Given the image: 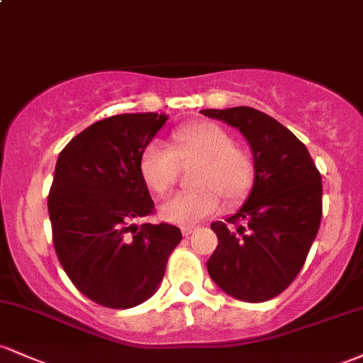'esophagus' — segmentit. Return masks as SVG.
<instances>
[{"label": "esophagus", "mask_w": 363, "mask_h": 363, "mask_svg": "<svg viewBox=\"0 0 363 363\" xmlns=\"http://www.w3.org/2000/svg\"><path fill=\"white\" fill-rule=\"evenodd\" d=\"M194 230H196L194 227H184V228H182V235H184V237H189L191 234H193Z\"/></svg>", "instance_id": "obj_1"}]
</instances>
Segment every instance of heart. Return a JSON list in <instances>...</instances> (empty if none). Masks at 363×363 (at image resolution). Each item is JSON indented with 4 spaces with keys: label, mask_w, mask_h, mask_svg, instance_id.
<instances>
[{
    "label": "heart",
    "mask_w": 363,
    "mask_h": 363,
    "mask_svg": "<svg viewBox=\"0 0 363 363\" xmlns=\"http://www.w3.org/2000/svg\"><path fill=\"white\" fill-rule=\"evenodd\" d=\"M196 165L191 174L194 189L177 194L162 206V216L176 225H194L213 215L220 196L237 205L251 193L256 162L237 147L234 136L215 123H193L172 133V150L150 143L141 152L140 172L153 193L164 196L176 186L181 167Z\"/></svg>",
    "instance_id": "heart-1"
}]
</instances>
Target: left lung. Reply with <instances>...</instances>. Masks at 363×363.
<instances>
[{
    "label": "left lung",
    "mask_w": 363,
    "mask_h": 363,
    "mask_svg": "<svg viewBox=\"0 0 363 363\" xmlns=\"http://www.w3.org/2000/svg\"><path fill=\"white\" fill-rule=\"evenodd\" d=\"M201 114L239 129L256 162V181L244 206L225 222L211 223L218 245L206 262L208 273L237 301L266 302L297 278L318 235L320 172L306 145L264 112L240 106Z\"/></svg>",
    "instance_id": "left-lung-1"
}]
</instances>
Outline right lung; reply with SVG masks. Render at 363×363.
<instances>
[{"instance_id":"1","label":"right lung","mask_w":363,"mask_h":363,"mask_svg":"<svg viewBox=\"0 0 363 363\" xmlns=\"http://www.w3.org/2000/svg\"><path fill=\"white\" fill-rule=\"evenodd\" d=\"M165 121L155 112L111 116L57 157L48 196L54 249L73 285L102 307L129 309L152 297L182 240L176 225H133L155 213L140 157Z\"/></svg>"}]
</instances>
